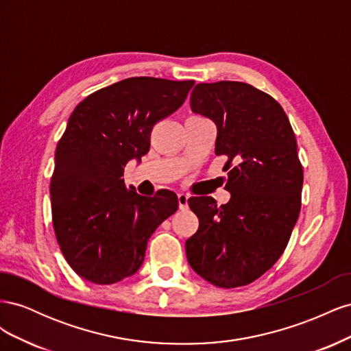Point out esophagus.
Masks as SVG:
<instances>
[{
    "instance_id": "esophagus-1",
    "label": "esophagus",
    "mask_w": 351,
    "mask_h": 351,
    "mask_svg": "<svg viewBox=\"0 0 351 351\" xmlns=\"http://www.w3.org/2000/svg\"><path fill=\"white\" fill-rule=\"evenodd\" d=\"M187 200H189V196L186 193H178V206H180V209H187L189 208Z\"/></svg>"
}]
</instances>
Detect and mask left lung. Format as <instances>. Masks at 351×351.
<instances>
[{
    "instance_id": "left-lung-1",
    "label": "left lung",
    "mask_w": 351,
    "mask_h": 351,
    "mask_svg": "<svg viewBox=\"0 0 351 351\" xmlns=\"http://www.w3.org/2000/svg\"><path fill=\"white\" fill-rule=\"evenodd\" d=\"M190 107L217 125L231 197L221 206L210 196L189 199L199 228L186 241L187 261L217 287L247 285L280 259L300 214L295 136L281 105L247 83H199Z\"/></svg>"
}]
</instances>
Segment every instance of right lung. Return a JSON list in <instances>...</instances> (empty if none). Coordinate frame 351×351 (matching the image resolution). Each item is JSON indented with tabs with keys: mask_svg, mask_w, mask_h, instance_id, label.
I'll list each match as a JSON object with an SVG mask.
<instances>
[{
	"mask_svg": "<svg viewBox=\"0 0 351 351\" xmlns=\"http://www.w3.org/2000/svg\"><path fill=\"white\" fill-rule=\"evenodd\" d=\"M193 80L130 77L93 92L71 112L56 151L49 193L60 249L83 280L108 285L142 267L177 195L154 197L124 184L127 162L147 154L154 125L184 104Z\"/></svg>",
	"mask_w": 351,
	"mask_h": 351,
	"instance_id": "add662e5",
	"label": "right lung"
}]
</instances>
